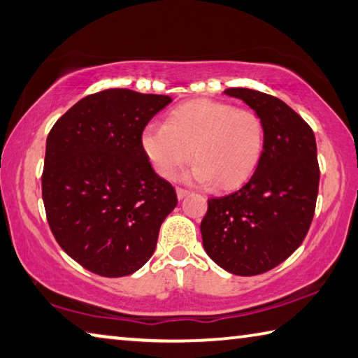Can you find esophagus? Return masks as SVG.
Listing matches in <instances>:
<instances>
[{"mask_svg": "<svg viewBox=\"0 0 358 358\" xmlns=\"http://www.w3.org/2000/svg\"><path fill=\"white\" fill-rule=\"evenodd\" d=\"M176 193H178V199H184L185 196L190 195V190H185V189H180V187H178V189H176Z\"/></svg>", "mask_w": 358, "mask_h": 358, "instance_id": "34e87169", "label": "esophagus"}]
</instances>
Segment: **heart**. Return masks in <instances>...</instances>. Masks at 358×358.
Wrapping results in <instances>:
<instances>
[{
  "label": "heart",
  "instance_id": "heart-1",
  "mask_svg": "<svg viewBox=\"0 0 358 358\" xmlns=\"http://www.w3.org/2000/svg\"><path fill=\"white\" fill-rule=\"evenodd\" d=\"M140 144L163 179H174L192 154L196 162L187 179L229 190L245 182L259 165L266 129L253 110L198 99L176 106L165 124L144 125Z\"/></svg>",
  "mask_w": 358,
  "mask_h": 358
}]
</instances>
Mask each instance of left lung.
Here are the masks:
<instances>
[{"label":"left lung","instance_id":"obj_1","mask_svg":"<svg viewBox=\"0 0 358 358\" xmlns=\"http://www.w3.org/2000/svg\"><path fill=\"white\" fill-rule=\"evenodd\" d=\"M223 92L259 115L266 144L247 184L208 199L203 245L217 266L252 277L289 258L308 233L319 189L316 138L283 100L247 87Z\"/></svg>","mask_w":358,"mask_h":358}]
</instances>
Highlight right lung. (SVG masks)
I'll use <instances>...</instances> for the list:
<instances>
[{"label":"right lung","mask_w":358,"mask_h":358,"mask_svg":"<svg viewBox=\"0 0 358 358\" xmlns=\"http://www.w3.org/2000/svg\"><path fill=\"white\" fill-rule=\"evenodd\" d=\"M169 96L106 90L78 100L47 136L42 199L50 229L72 259L102 277H125L152 256L178 204L144 155V125Z\"/></svg>","instance_id":"add662e5"}]
</instances>
